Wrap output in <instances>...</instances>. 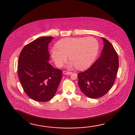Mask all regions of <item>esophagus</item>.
<instances>
[{"label":"esophagus","mask_w":135,"mask_h":135,"mask_svg":"<svg viewBox=\"0 0 135 135\" xmlns=\"http://www.w3.org/2000/svg\"><path fill=\"white\" fill-rule=\"evenodd\" d=\"M64 74L65 75H70L71 74L72 72L67 71H63V72Z\"/></svg>","instance_id":"34e87169"}]
</instances>
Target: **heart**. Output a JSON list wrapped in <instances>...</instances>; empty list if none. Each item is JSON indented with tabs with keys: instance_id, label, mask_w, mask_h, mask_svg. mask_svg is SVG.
Segmentation results:
<instances>
[{
	"instance_id": "b5f03b06",
	"label": "heart",
	"mask_w": 135,
	"mask_h": 135,
	"mask_svg": "<svg viewBox=\"0 0 135 135\" xmlns=\"http://www.w3.org/2000/svg\"><path fill=\"white\" fill-rule=\"evenodd\" d=\"M98 50V43L94 37H69L58 42L57 48L52 49L51 56L58 67L63 65L69 56L71 62L70 67L74 65L77 69H83L92 64Z\"/></svg>"
}]
</instances>
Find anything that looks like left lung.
<instances>
[{"mask_svg": "<svg viewBox=\"0 0 135 135\" xmlns=\"http://www.w3.org/2000/svg\"><path fill=\"white\" fill-rule=\"evenodd\" d=\"M104 46L100 57L84 71L78 74V84L87 97L98 98L112 88L119 68L117 52L112 43L103 37Z\"/></svg>", "mask_w": 135, "mask_h": 135, "instance_id": "8db88e82", "label": "left lung"}]
</instances>
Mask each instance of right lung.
Listing matches in <instances>:
<instances>
[{
  "label": "right lung",
  "instance_id": "obj_1",
  "mask_svg": "<svg viewBox=\"0 0 135 135\" xmlns=\"http://www.w3.org/2000/svg\"><path fill=\"white\" fill-rule=\"evenodd\" d=\"M54 38L43 37L25 46L19 57L18 74L26 94L34 100L45 102L54 97L62 71L48 63V45Z\"/></svg>",
  "mask_w": 135,
  "mask_h": 135
}]
</instances>
